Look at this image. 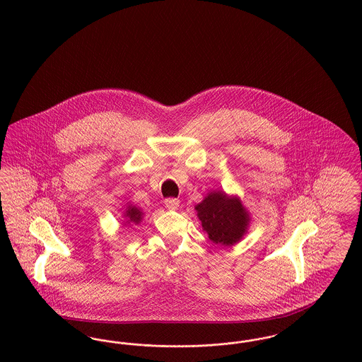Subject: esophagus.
<instances>
[{
	"label": "esophagus",
	"instance_id": "esophagus-1",
	"mask_svg": "<svg viewBox=\"0 0 362 362\" xmlns=\"http://www.w3.org/2000/svg\"><path fill=\"white\" fill-rule=\"evenodd\" d=\"M164 204H165V206L168 207V209L175 210V209H177V207H179L180 201H179L177 198H167V199L164 201Z\"/></svg>",
	"mask_w": 362,
	"mask_h": 362
}]
</instances>
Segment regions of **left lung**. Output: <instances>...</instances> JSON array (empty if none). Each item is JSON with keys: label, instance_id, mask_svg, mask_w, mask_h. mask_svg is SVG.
I'll return each instance as SVG.
<instances>
[{"label": "left lung", "instance_id": "left-lung-1", "mask_svg": "<svg viewBox=\"0 0 362 362\" xmlns=\"http://www.w3.org/2000/svg\"><path fill=\"white\" fill-rule=\"evenodd\" d=\"M195 210L209 239L221 245L240 240L250 221L239 198H228L221 191L210 192Z\"/></svg>", "mask_w": 362, "mask_h": 362}]
</instances>
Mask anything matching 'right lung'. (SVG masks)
<instances>
[{
    "label": "right lung",
    "mask_w": 362,
    "mask_h": 362,
    "mask_svg": "<svg viewBox=\"0 0 362 362\" xmlns=\"http://www.w3.org/2000/svg\"><path fill=\"white\" fill-rule=\"evenodd\" d=\"M124 216L127 217L129 223H136V224H138L142 220V213L136 206H129V209L126 210Z\"/></svg>",
    "instance_id": "right-lung-1"
}]
</instances>
